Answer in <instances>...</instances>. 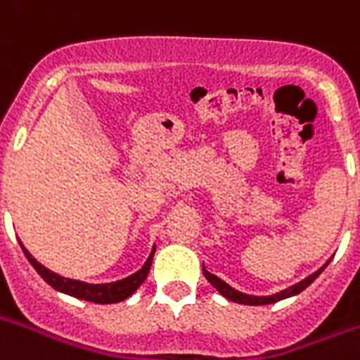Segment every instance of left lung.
I'll list each match as a JSON object with an SVG mask.
<instances>
[{
	"instance_id": "left-lung-1",
	"label": "left lung",
	"mask_w": 360,
	"mask_h": 360,
	"mask_svg": "<svg viewBox=\"0 0 360 360\" xmlns=\"http://www.w3.org/2000/svg\"><path fill=\"white\" fill-rule=\"evenodd\" d=\"M330 264V260L326 262L322 268H318L314 274H310L309 278H304L302 281H299V283H295V285L287 287V289H283V291H279V293H274V295H266V297H258V295H247V293H241V291H237V289H233V287L229 285V283H226L224 279H219L218 276H214V274H210V271L206 270L202 266V271H204V278L210 281L212 285L216 287V291L218 293H221L226 299H229V301L233 302H239V304H250V307H258V304H271V302H278V301H283V299H287V297H293V295H299L302 291V289H307V287L314 281V279L324 271L326 266Z\"/></svg>"
}]
</instances>
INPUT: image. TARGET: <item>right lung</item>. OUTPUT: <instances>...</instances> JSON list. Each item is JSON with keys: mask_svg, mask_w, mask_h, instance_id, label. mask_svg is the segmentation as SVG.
Here are the masks:
<instances>
[{"mask_svg": "<svg viewBox=\"0 0 360 360\" xmlns=\"http://www.w3.org/2000/svg\"><path fill=\"white\" fill-rule=\"evenodd\" d=\"M20 249L25 252V257L28 258V262L34 266V270L42 276L44 281L50 283L56 291L71 295V297H77V299H82V301L98 302V304H111V302L125 301L127 297H131V295L144 283V279H146V276H148L150 271V266H152L154 252H156V247H154L152 252H150L148 260L144 262V266H142L139 271H134L133 276H129V278L119 279V281H111V283H86V281H79V279L63 278V276H59L56 271L48 270L46 266L40 264V262L25 249L22 243H20Z\"/></svg>", "mask_w": 360, "mask_h": 360, "instance_id": "add662e5", "label": "right lung"}]
</instances>
